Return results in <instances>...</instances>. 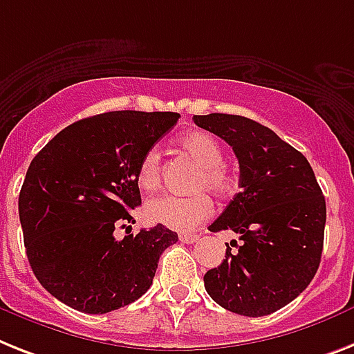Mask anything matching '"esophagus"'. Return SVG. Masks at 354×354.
<instances>
[{
  "label": "esophagus",
  "instance_id": "1",
  "mask_svg": "<svg viewBox=\"0 0 354 354\" xmlns=\"http://www.w3.org/2000/svg\"><path fill=\"white\" fill-rule=\"evenodd\" d=\"M198 241V235H180V242H186V244H194V242Z\"/></svg>",
  "mask_w": 354,
  "mask_h": 354
}]
</instances>
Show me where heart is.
<instances>
[{
    "instance_id": "obj_1",
    "label": "heart",
    "mask_w": 354,
    "mask_h": 354,
    "mask_svg": "<svg viewBox=\"0 0 354 354\" xmlns=\"http://www.w3.org/2000/svg\"><path fill=\"white\" fill-rule=\"evenodd\" d=\"M179 146L201 166L195 175L192 192H198L189 197L162 195L148 201L145 206L146 218L153 224L175 230V232H194L212 215V198L203 192H209L215 197H226L235 188L232 171L224 165L223 145L206 131H192L179 139ZM162 177V157L157 148L145 153L137 170V183L146 192L159 188Z\"/></svg>"
}]
</instances>
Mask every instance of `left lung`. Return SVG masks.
Wrapping results in <instances>:
<instances>
[{
  "label": "left lung",
  "mask_w": 354,
  "mask_h": 354,
  "mask_svg": "<svg viewBox=\"0 0 354 354\" xmlns=\"http://www.w3.org/2000/svg\"><path fill=\"white\" fill-rule=\"evenodd\" d=\"M197 127L232 146L241 166V192L209 232L232 230L223 264L204 275L218 306L244 317H264L295 300L320 266L326 198L308 159L275 131L230 113L194 115Z\"/></svg>",
  "instance_id": "8db88e82"
}]
</instances>
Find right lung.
Returning a JSON list of instances; mask_svg holds the SVG:
<instances>
[{"label":"right lung","instance_id":"add662e5","mask_svg":"<svg viewBox=\"0 0 354 354\" xmlns=\"http://www.w3.org/2000/svg\"><path fill=\"white\" fill-rule=\"evenodd\" d=\"M175 112L99 113L61 130L32 159L19 192L26 257L39 284L81 313L103 315L150 289L160 253L179 241L157 224L118 241L141 204L139 162Z\"/></svg>","mask_w":354,"mask_h":354}]
</instances>
